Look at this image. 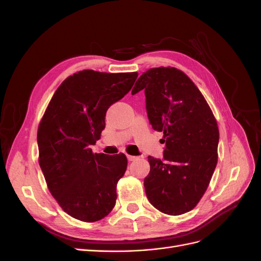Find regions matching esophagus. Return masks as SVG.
<instances>
[{
  "label": "esophagus",
  "instance_id": "34e87169",
  "mask_svg": "<svg viewBox=\"0 0 261 261\" xmlns=\"http://www.w3.org/2000/svg\"><path fill=\"white\" fill-rule=\"evenodd\" d=\"M126 156H127V160H128V161H134V160H136V159H137V156H135V155L126 154Z\"/></svg>",
  "mask_w": 261,
  "mask_h": 261
}]
</instances>
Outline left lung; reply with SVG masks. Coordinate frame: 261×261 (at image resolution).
<instances>
[{
    "instance_id": "1",
    "label": "left lung",
    "mask_w": 261,
    "mask_h": 261,
    "mask_svg": "<svg viewBox=\"0 0 261 261\" xmlns=\"http://www.w3.org/2000/svg\"><path fill=\"white\" fill-rule=\"evenodd\" d=\"M143 89L149 122L165 143L162 159L148 156L147 198L163 213L183 215L199 202L217 167L218 124L199 89L175 67L148 69L132 94Z\"/></svg>"
}]
</instances>
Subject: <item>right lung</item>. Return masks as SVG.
Returning <instances> with one entry per match:
<instances>
[{
	"label": "right lung",
	"instance_id": "add662e5",
	"mask_svg": "<svg viewBox=\"0 0 261 261\" xmlns=\"http://www.w3.org/2000/svg\"><path fill=\"white\" fill-rule=\"evenodd\" d=\"M138 74L85 69L67 77L39 124V164L52 196L67 215L96 222L115 206L116 184L127 168L124 153H93L106 113L132 89Z\"/></svg>",
	"mask_w": 261,
	"mask_h": 261
}]
</instances>
